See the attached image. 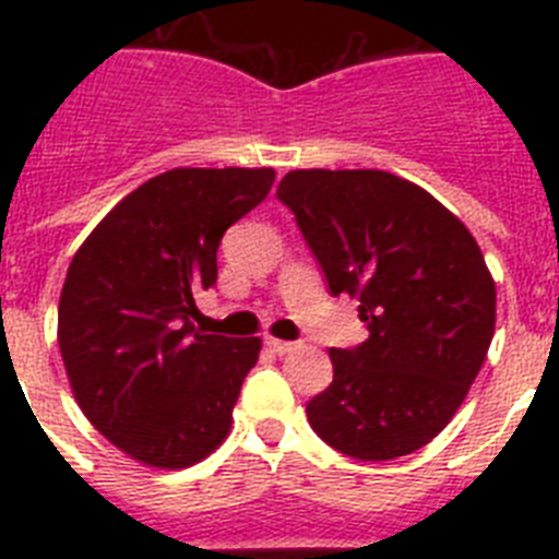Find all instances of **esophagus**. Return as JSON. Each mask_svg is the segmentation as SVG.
<instances>
[{
	"mask_svg": "<svg viewBox=\"0 0 559 559\" xmlns=\"http://www.w3.org/2000/svg\"><path fill=\"white\" fill-rule=\"evenodd\" d=\"M265 347L271 349V353H276V355H288V353H294L296 349V344L294 341H280V338H265Z\"/></svg>",
	"mask_w": 559,
	"mask_h": 559,
	"instance_id": "esophagus-1",
	"label": "esophagus"
}]
</instances>
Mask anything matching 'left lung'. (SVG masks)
I'll return each instance as SVG.
<instances>
[{
    "mask_svg": "<svg viewBox=\"0 0 559 559\" xmlns=\"http://www.w3.org/2000/svg\"><path fill=\"white\" fill-rule=\"evenodd\" d=\"M276 199L369 330L360 347L330 349L333 383L308 403L310 426L360 462L419 451L459 412L496 333V280L476 237L386 170H290Z\"/></svg>",
    "mask_w": 559,
    "mask_h": 559,
    "instance_id": "obj_1",
    "label": "left lung"
}]
</instances>
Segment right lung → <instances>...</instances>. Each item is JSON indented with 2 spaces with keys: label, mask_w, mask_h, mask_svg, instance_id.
I'll return each instance as SVG.
<instances>
[{
  "label": "right lung",
  "mask_w": 559,
  "mask_h": 559,
  "mask_svg": "<svg viewBox=\"0 0 559 559\" xmlns=\"http://www.w3.org/2000/svg\"><path fill=\"white\" fill-rule=\"evenodd\" d=\"M271 167H176L128 192L75 251L58 347L78 406L133 462L181 471L229 437L263 341L195 330L224 231L269 195Z\"/></svg>",
  "instance_id": "1"
}]
</instances>
